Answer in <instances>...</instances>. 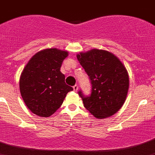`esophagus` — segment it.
Segmentation results:
<instances>
[{"instance_id": "34e87169", "label": "esophagus", "mask_w": 155, "mask_h": 155, "mask_svg": "<svg viewBox=\"0 0 155 155\" xmlns=\"http://www.w3.org/2000/svg\"><path fill=\"white\" fill-rule=\"evenodd\" d=\"M78 85H75L74 86H73V90H74V91H78Z\"/></svg>"}]
</instances>
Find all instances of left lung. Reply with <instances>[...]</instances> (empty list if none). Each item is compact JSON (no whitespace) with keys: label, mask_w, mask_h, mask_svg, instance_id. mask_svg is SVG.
I'll use <instances>...</instances> for the list:
<instances>
[{"label":"left lung","mask_w":155,"mask_h":155,"mask_svg":"<svg viewBox=\"0 0 155 155\" xmlns=\"http://www.w3.org/2000/svg\"><path fill=\"white\" fill-rule=\"evenodd\" d=\"M91 79L89 97L79 94L84 107L97 119L109 117L124 105L128 94L130 78L125 66L111 52L91 49L76 55Z\"/></svg>","instance_id":"obj_1"}]
</instances>
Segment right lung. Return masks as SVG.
I'll return each instance as SVG.
<instances>
[{
    "mask_svg": "<svg viewBox=\"0 0 155 155\" xmlns=\"http://www.w3.org/2000/svg\"><path fill=\"white\" fill-rule=\"evenodd\" d=\"M67 51L47 48L37 52L24 67L19 78V90L24 103L38 117H48L61 106L73 88L65 83L61 72Z\"/></svg>",
    "mask_w": 155,
    "mask_h": 155,
    "instance_id": "add662e5",
    "label": "right lung"
}]
</instances>
